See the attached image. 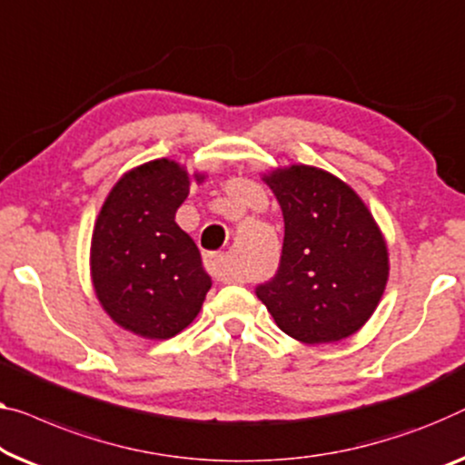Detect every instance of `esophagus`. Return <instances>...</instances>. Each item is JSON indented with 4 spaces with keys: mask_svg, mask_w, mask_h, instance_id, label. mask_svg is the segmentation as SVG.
<instances>
[{
    "mask_svg": "<svg viewBox=\"0 0 465 465\" xmlns=\"http://www.w3.org/2000/svg\"><path fill=\"white\" fill-rule=\"evenodd\" d=\"M204 267L206 272H209L214 280H221V282H233V273L230 265H227V259L225 254H206L204 256Z\"/></svg>",
    "mask_w": 465,
    "mask_h": 465,
    "instance_id": "34e87169",
    "label": "esophagus"
}]
</instances>
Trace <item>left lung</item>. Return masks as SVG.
<instances>
[{
  "label": "left lung",
  "mask_w": 465,
  "mask_h": 465,
  "mask_svg": "<svg viewBox=\"0 0 465 465\" xmlns=\"http://www.w3.org/2000/svg\"><path fill=\"white\" fill-rule=\"evenodd\" d=\"M262 182L282 206L283 246L280 269L256 296L294 341H344L373 315L388 282L376 219L349 183L317 166H280Z\"/></svg>",
  "instance_id": "left-lung-1"
}]
</instances>
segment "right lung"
<instances>
[{"label":"right lung","mask_w":465,"mask_h":465,"mask_svg":"<svg viewBox=\"0 0 465 465\" xmlns=\"http://www.w3.org/2000/svg\"><path fill=\"white\" fill-rule=\"evenodd\" d=\"M204 177L193 173L196 183ZM190 183V173L175 161L143 163L114 183L94 225L95 296L116 325L150 341L188 328L213 286L198 246L175 223Z\"/></svg>","instance_id":"1"}]
</instances>
